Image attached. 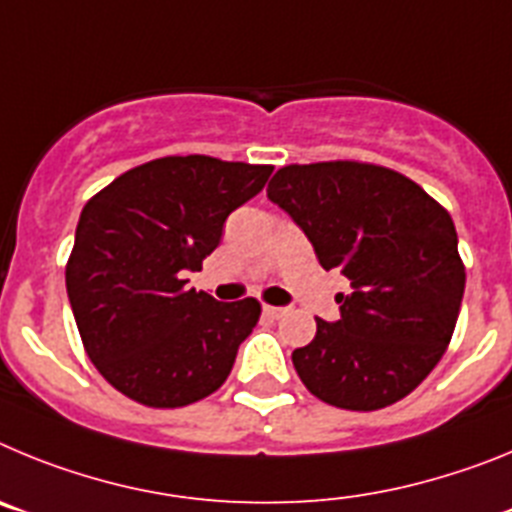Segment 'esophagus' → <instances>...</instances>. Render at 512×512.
<instances>
[{"label":"esophagus","instance_id":"34e87169","mask_svg":"<svg viewBox=\"0 0 512 512\" xmlns=\"http://www.w3.org/2000/svg\"><path fill=\"white\" fill-rule=\"evenodd\" d=\"M284 307H271V305H264V315L266 318H271V320H279L284 315Z\"/></svg>","mask_w":512,"mask_h":512}]
</instances>
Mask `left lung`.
Listing matches in <instances>:
<instances>
[{
	"label": "left lung",
	"instance_id": "obj_1",
	"mask_svg": "<svg viewBox=\"0 0 512 512\" xmlns=\"http://www.w3.org/2000/svg\"><path fill=\"white\" fill-rule=\"evenodd\" d=\"M315 248L325 271L351 282L341 318L295 348L315 397L379 410L418 387L449 346L464 297L454 220L408 176L374 164L284 166L266 189Z\"/></svg>",
	"mask_w": 512,
	"mask_h": 512
}]
</instances>
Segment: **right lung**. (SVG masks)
Returning <instances> with one entry per match:
<instances>
[{"instance_id":"add662e5","label":"right lung","mask_w":512,"mask_h":512,"mask_svg":"<svg viewBox=\"0 0 512 512\" xmlns=\"http://www.w3.org/2000/svg\"><path fill=\"white\" fill-rule=\"evenodd\" d=\"M274 166L166 156L117 176L84 205L66 292L89 359L148 408H184L228 379L259 323L253 297L217 302L187 287L233 210Z\"/></svg>"}]
</instances>
